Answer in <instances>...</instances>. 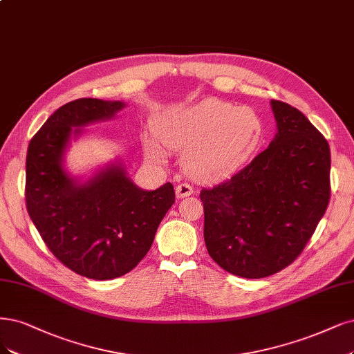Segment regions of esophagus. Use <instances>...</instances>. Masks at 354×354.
Listing matches in <instances>:
<instances>
[{"mask_svg": "<svg viewBox=\"0 0 354 354\" xmlns=\"http://www.w3.org/2000/svg\"><path fill=\"white\" fill-rule=\"evenodd\" d=\"M192 193H193V189H192V186L186 185V183H180V185L176 187V196H177L178 199L187 198V196H190Z\"/></svg>", "mask_w": 354, "mask_h": 354, "instance_id": "esophagus-1", "label": "esophagus"}]
</instances>
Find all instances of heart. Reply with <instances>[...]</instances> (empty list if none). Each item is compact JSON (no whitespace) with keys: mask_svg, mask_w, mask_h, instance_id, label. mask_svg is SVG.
Segmentation results:
<instances>
[{"mask_svg":"<svg viewBox=\"0 0 354 354\" xmlns=\"http://www.w3.org/2000/svg\"><path fill=\"white\" fill-rule=\"evenodd\" d=\"M155 135L143 136V151L158 165L168 153H181L185 173L199 183H216L237 174L265 140L262 117L249 106L215 98L189 106H176L155 120Z\"/></svg>","mask_w":354,"mask_h":354,"instance_id":"heart-1","label":"heart"}]
</instances>
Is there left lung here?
<instances>
[{"label": "left lung", "instance_id": "obj_1", "mask_svg": "<svg viewBox=\"0 0 354 354\" xmlns=\"http://www.w3.org/2000/svg\"><path fill=\"white\" fill-rule=\"evenodd\" d=\"M277 133L241 171L201 192L203 237L227 272L263 278L293 262L330 202V145L297 108L271 101Z\"/></svg>", "mask_w": 354, "mask_h": 354}]
</instances>
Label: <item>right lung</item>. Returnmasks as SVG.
<instances>
[{
	"mask_svg": "<svg viewBox=\"0 0 354 354\" xmlns=\"http://www.w3.org/2000/svg\"><path fill=\"white\" fill-rule=\"evenodd\" d=\"M123 101L80 98L59 106L29 143L26 206L35 227L55 258L92 279H113L131 271L152 246L158 225L171 208V183L145 190L129 177L121 160L89 176H73L66 165L71 142L89 124L114 118Z\"/></svg>",
	"mask_w": 354,
	"mask_h": 354,
	"instance_id": "right-lung-1",
	"label": "right lung"
}]
</instances>
